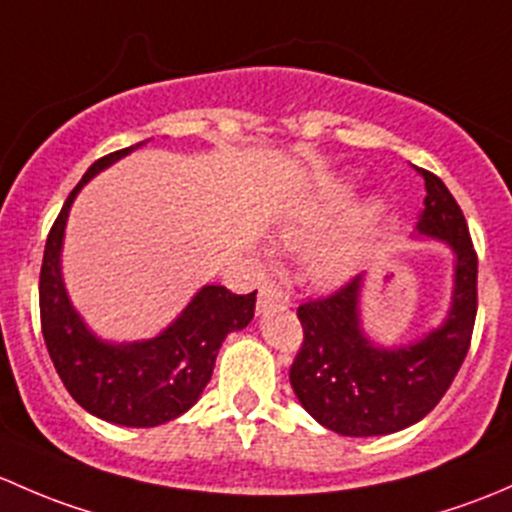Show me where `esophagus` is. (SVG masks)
<instances>
[{"label":"esophagus","instance_id":"1","mask_svg":"<svg viewBox=\"0 0 512 512\" xmlns=\"http://www.w3.org/2000/svg\"><path fill=\"white\" fill-rule=\"evenodd\" d=\"M291 305V295H288L286 291H281L278 286H266L261 288V293H258V313H266V310L271 308H288Z\"/></svg>","mask_w":512,"mask_h":512}]
</instances>
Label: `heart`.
I'll list each match as a JSON object with an SVG mask.
<instances>
[{
  "label": "heart",
  "mask_w": 512,
  "mask_h": 512,
  "mask_svg": "<svg viewBox=\"0 0 512 512\" xmlns=\"http://www.w3.org/2000/svg\"><path fill=\"white\" fill-rule=\"evenodd\" d=\"M350 204V197H337L333 202L300 209V212H295L281 221V226L276 231V239L283 246H288V249L310 246L342 212H347ZM379 214H382L379 204H372L367 209V217L370 219H377ZM352 271H355V249L350 244H330L310 258V276L318 283H323V286H335V283L345 281Z\"/></svg>",
  "instance_id": "heart-1"
}]
</instances>
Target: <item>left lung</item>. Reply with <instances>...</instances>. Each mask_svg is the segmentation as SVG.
Masks as SVG:
<instances>
[{
    "instance_id": "1",
    "label": "left lung",
    "mask_w": 512,
    "mask_h": 512,
    "mask_svg": "<svg viewBox=\"0 0 512 512\" xmlns=\"http://www.w3.org/2000/svg\"><path fill=\"white\" fill-rule=\"evenodd\" d=\"M424 209L414 239L441 241L453 256L451 303L436 328L407 345L372 340L362 320L367 276L298 308L303 347L291 387L303 409L340 436H384L424 419L461 370L476 323L478 258L461 207L446 184L421 170Z\"/></svg>"
}]
</instances>
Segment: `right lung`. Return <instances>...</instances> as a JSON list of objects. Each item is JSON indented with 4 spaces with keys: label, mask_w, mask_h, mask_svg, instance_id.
<instances>
[{
    "label": "right lung",
    "mask_w": 512,
    "mask_h": 512,
    "mask_svg": "<svg viewBox=\"0 0 512 512\" xmlns=\"http://www.w3.org/2000/svg\"><path fill=\"white\" fill-rule=\"evenodd\" d=\"M145 142L110 152L88 167L51 226L39 281L41 330L63 387L88 414L133 429L160 426L192 409L212 379L221 342L244 330L256 308V291L236 295L207 283L165 330L133 342L103 340L73 308L61 271L73 202L83 184Z\"/></svg>",
    "instance_id": "right-lung-1"
}]
</instances>
